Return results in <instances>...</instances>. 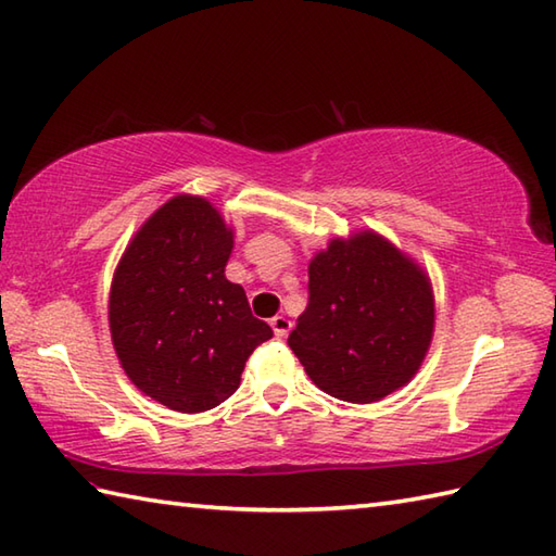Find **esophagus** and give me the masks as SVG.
<instances>
[{
  "label": "esophagus",
  "mask_w": 556,
  "mask_h": 556,
  "mask_svg": "<svg viewBox=\"0 0 556 556\" xmlns=\"http://www.w3.org/2000/svg\"><path fill=\"white\" fill-rule=\"evenodd\" d=\"M269 325H271V330H275L277 337H287L289 330H291V320L285 318V315H275V318L269 320Z\"/></svg>",
  "instance_id": "34e87169"
}]
</instances>
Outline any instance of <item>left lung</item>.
<instances>
[{"instance_id":"8db88e82","label":"left lung","mask_w":556,"mask_h":556,"mask_svg":"<svg viewBox=\"0 0 556 556\" xmlns=\"http://www.w3.org/2000/svg\"><path fill=\"white\" fill-rule=\"evenodd\" d=\"M308 293L289 346L323 393L368 405L415 378L437 323L415 257L371 228L332 238L311 260Z\"/></svg>"}]
</instances>
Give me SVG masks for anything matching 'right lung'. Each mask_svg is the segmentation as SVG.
<instances>
[{"instance_id":"right-lung-1","label":"right lung","mask_w":556,"mask_h":556,"mask_svg":"<svg viewBox=\"0 0 556 556\" xmlns=\"http://www.w3.org/2000/svg\"><path fill=\"white\" fill-rule=\"evenodd\" d=\"M233 228L200 194H176L139 226L115 267L108 320L127 378L163 407L194 415L231 397L271 328L224 269Z\"/></svg>"}]
</instances>
